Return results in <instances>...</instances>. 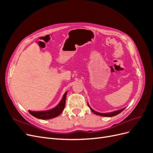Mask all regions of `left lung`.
I'll return each mask as SVG.
<instances>
[{"label": "left lung", "mask_w": 153, "mask_h": 153, "mask_svg": "<svg viewBox=\"0 0 153 153\" xmlns=\"http://www.w3.org/2000/svg\"><path fill=\"white\" fill-rule=\"evenodd\" d=\"M87 105H88V106H89V107L91 109V110L94 114L98 115H100V116H103V117H113V116H115V115H117V114L121 113L122 111H123L125 109V108H123L122 109H120V110H115V111H114V112H108V113H100V112H96V111L94 110L93 109H92L91 107V106H89V105L88 104V103H87Z\"/></svg>", "instance_id": "left-lung-1"}]
</instances>
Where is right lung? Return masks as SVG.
<instances>
[{
    "label": "right lung",
    "mask_w": 153,
    "mask_h": 153,
    "mask_svg": "<svg viewBox=\"0 0 153 153\" xmlns=\"http://www.w3.org/2000/svg\"><path fill=\"white\" fill-rule=\"evenodd\" d=\"M68 91L64 93L62 100L60 101L59 103L55 106V107L44 111H32L29 110V113L33 115L34 117L40 119H50L54 117H56L62 113L66 104V98Z\"/></svg>",
    "instance_id": "right-lung-1"
}]
</instances>
